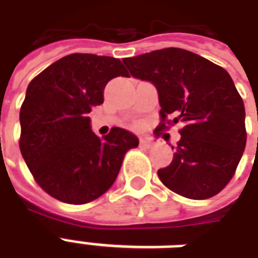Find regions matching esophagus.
Instances as JSON below:
<instances>
[{"mask_svg": "<svg viewBox=\"0 0 258 258\" xmlns=\"http://www.w3.org/2000/svg\"><path fill=\"white\" fill-rule=\"evenodd\" d=\"M140 146L141 148H146V149H149V148H152V146H153V141L146 140V138H141Z\"/></svg>", "mask_w": 258, "mask_h": 258, "instance_id": "obj_1", "label": "esophagus"}]
</instances>
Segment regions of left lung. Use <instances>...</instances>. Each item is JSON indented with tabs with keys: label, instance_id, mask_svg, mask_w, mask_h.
<instances>
[{
	"label": "left lung",
	"instance_id": "8db88e82",
	"mask_svg": "<svg viewBox=\"0 0 258 258\" xmlns=\"http://www.w3.org/2000/svg\"><path fill=\"white\" fill-rule=\"evenodd\" d=\"M130 73L152 81L159 92L157 130L184 121L173 162L157 175L168 189L195 200L209 199L232 179L246 146L244 105L221 66L181 48L124 58ZM174 114V120L168 116Z\"/></svg>",
	"mask_w": 258,
	"mask_h": 258
}]
</instances>
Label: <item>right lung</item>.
<instances>
[{"mask_svg":"<svg viewBox=\"0 0 258 258\" xmlns=\"http://www.w3.org/2000/svg\"><path fill=\"white\" fill-rule=\"evenodd\" d=\"M127 77L120 59L70 53L31 80L20 107L19 148L36 182L69 205H85L117 178L124 155L138 146L134 134L113 127L103 138L88 113L103 103L114 77Z\"/></svg>","mask_w":258,"mask_h":258,"instance_id":"1","label":"right lung"}]
</instances>
